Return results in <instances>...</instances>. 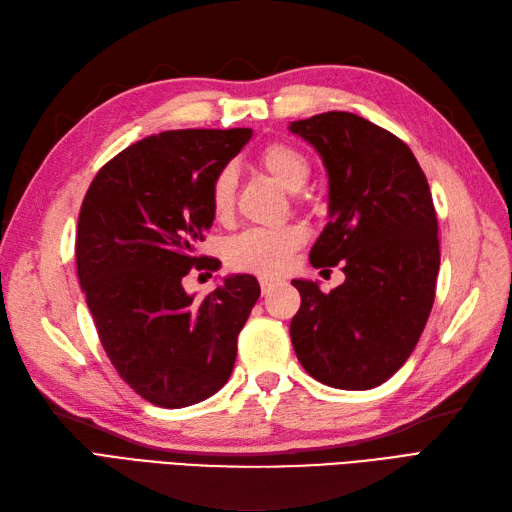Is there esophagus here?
Listing matches in <instances>:
<instances>
[{
    "label": "esophagus",
    "mask_w": 512,
    "mask_h": 512,
    "mask_svg": "<svg viewBox=\"0 0 512 512\" xmlns=\"http://www.w3.org/2000/svg\"><path fill=\"white\" fill-rule=\"evenodd\" d=\"M275 286H277V280H271V277H260V290H262V294L271 292Z\"/></svg>",
    "instance_id": "1"
}]
</instances>
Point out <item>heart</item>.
Masks as SVG:
<instances>
[{"mask_svg": "<svg viewBox=\"0 0 512 512\" xmlns=\"http://www.w3.org/2000/svg\"><path fill=\"white\" fill-rule=\"evenodd\" d=\"M256 164L273 181L288 192H299L312 173L305 153L290 143H269L256 156ZM237 173L224 166L215 173L209 188V205L218 220H228L235 209ZM305 241L301 226L280 228H250L226 243V262L237 271L275 275L288 267V262Z\"/></svg>", "mask_w": 512, "mask_h": 512, "instance_id": "1", "label": "heart"}]
</instances>
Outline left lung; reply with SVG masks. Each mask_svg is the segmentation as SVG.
I'll return each mask as SVG.
<instances>
[{
  "label": "left lung",
  "instance_id": "8db88e82",
  "mask_svg": "<svg viewBox=\"0 0 512 512\" xmlns=\"http://www.w3.org/2000/svg\"><path fill=\"white\" fill-rule=\"evenodd\" d=\"M290 130L316 147L329 173V224L309 262L346 273L329 294L292 280L301 294L292 348L318 382L374 389L408 361L436 299L440 239L429 183L401 138L359 115L329 111Z\"/></svg>",
  "mask_w": 512,
  "mask_h": 512
}]
</instances>
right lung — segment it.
I'll return each mask as SVG.
<instances>
[{"instance_id":"obj_1","label":"right lung","mask_w":512,"mask_h":512,"mask_svg":"<svg viewBox=\"0 0 512 512\" xmlns=\"http://www.w3.org/2000/svg\"><path fill=\"white\" fill-rule=\"evenodd\" d=\"M250 138V128L147 136L108 160L83 198L76 271L89 312L121 380L153 406H194L235 367L256 277H226L200 299L181 280L215 269L196 252L215 218L209 188Z\"/></svg>"}]
</instances>
